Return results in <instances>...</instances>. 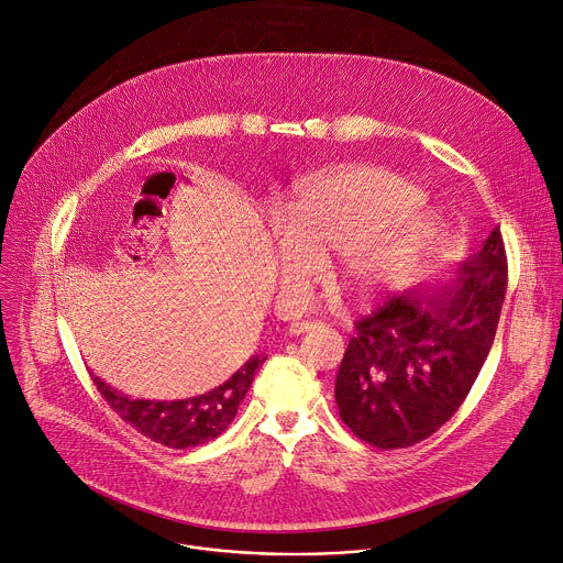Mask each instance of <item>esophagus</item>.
<instances>
[{"instance_id": "esophagus-1", "label": "esophagus", "mask_w": 563, "mask_h": 563, "mask_svg": "<svg viewBox=\"0 0 563 563\" xmlns=\"http://www.w3.org/2000/svg\"><path fill=\"white\" fill-rule=\"evenodd\" d=\"M324 327L322 322H311V320H296L289 324V333L291 335H300V333H307V331H313V329H320Z\"/></svg>"}]
</instances>
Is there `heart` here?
I'll use <instances>...</instances> for the list:
<instances>
[{
    "label": "heart",
    "instance_id": "b5f03b06",
    "mask_svg": "<svg viewBox=\"0 0 563 563\" xmlns=\"http://www.w3.org/2000/svg\"><path fill=\"white\" fill-rule=\"evenodd\" d=\"M422 192L383 167L349 165L302 183L272 223L283 300L298 302L338 254V280L362 300L396 287L418 261L429 223Z\"/></svg>",
    "mask_w": 563,
    "mask_h": 563
}]
</instances>
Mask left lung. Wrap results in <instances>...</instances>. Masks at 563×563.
Returning a JSON list of instances; mask_svg holds the SVG:
<instances>
[{
	"instance_id": "obj_1",
	"label": "left lung",
	"mask_w": 563,
	"mask_h": 563,
	"mask_svg": "<svg viewBox=\"0 0 563 563\" xmlns=\"http://www.w3.org/2000/svg\"><path fill=\"white\" fill-rule=\"evenodd\" d=\"M508 265L499 228L435 289L391 296L355 320L335 378L342 422L362 442L407 449L466 400L495 340Z\"/></svg>"
}]
</instances>
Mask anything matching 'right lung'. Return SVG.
<instances>
[{
    "label": "right lung",
    "instance_id": "right-lung-1",
    "mask_svg": "<svg viewBox=\"0 0 563 563\" xmlns=\"http://www.w3.org/2000/svg\"><path fill=\"white\" fill-rule=\"evenodd\" d=\"M263 362L265 357L254 355L221 387L203 396L169 402L132 400L110 389L95 373H90V378L112 411L132 429L167 449H190L219 438L228 429Z\"/></svg>",
    "mask_w": 563,
    "mask_h": 563
}]
</instances>
